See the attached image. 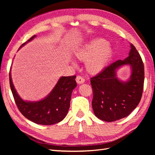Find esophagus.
Returning <instances> with one entry per match:
<instances>
[{
    "label": "esophagus",
    "mask_w": 155,
    "mask_h": 155,
    "mask_svg": "<svg viewBox=\"0 0 155 155\" xmlns=\"http://www.w3.org/2000/svg\"><path fill=\"white\" fill-rule=\"evenodd\" d=\"M76 80L77 83L78 84H83L84 83V82H85V79H84V78H83L81 76H77Z\"/></svg>",
    "instance_id": "1"
}]
</instances>
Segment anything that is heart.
Wrapping results in <instances>:
<instances>
[{
    "label": "heart",
    "instance_id": "1",
    "mask_svg": "<svg viewBox=\"0 0 155 155\" xmlns=\"http://www.w3.org/2000/svg\"><path fill=\"white\" fill-rule=\"evenodd\" d=\"M113 53V48L105 39L96 38L82 45L75 51L74 55L78 60L85 62L88 74L96 75L108 66Z\"/></svg>",
    "mask_w": 155,
    "mask_h": 155
}]
</instances>
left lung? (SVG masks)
<instances>
[{"mask_svg": "<svg viewBox=\"0 0 155 155\" xmlns=\"http://www.w3.org/2000/svg\"><path fill=\"white\" fill-rule=\"evenodd\" d=\"M129 56L106 67L91 78L93 91L92 106L94 113L99 119L111 122L129 116L141 100L143 83L144 67L141 57L133 44ZM129 65L131 75L126 81L117 77V71Z\"/></svg>", "mask_w": 155, "mask_h": 155, "instance_id": "8db88e82", "label": "left lung"}]
</instances>
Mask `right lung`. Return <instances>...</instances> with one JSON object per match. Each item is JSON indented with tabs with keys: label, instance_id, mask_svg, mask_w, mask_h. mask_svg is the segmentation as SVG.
Returning <instances> with one entry per match:
<instances>
[{
	"label": "right lung",
	"instance_id": "obj_1",
	"mask_svg": "<svg viewBox=\"0 0 155 155\" xmlns=\"http://www.w3.org/2000/svg\"><path fill=\"white\" fill-rule=\"evenodd\" d=\"M35 37L36 35L31 37L19 49ZM76 78V76L61 77L48 95L41 100L31 101L24 100L18 95L12 81L11 69L10 71V88L18 110L32 122L45 125L58 124L66 117L72 92L77 87Z\"/></svg>",
	"mask_w": 155,
	"mask_h": 155
}]
</instances>
